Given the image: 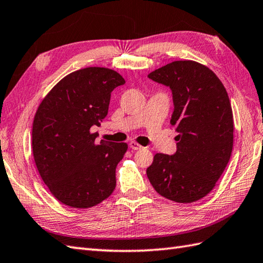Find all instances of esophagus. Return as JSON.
<instances>
[{
    "label": "esophagus",
    "mask_w": 263,
    "mask_h": 263,
    "mask_svg": "<svg viewBox=\"0 0 263 263\" xmlns=\"http://www.w3.org/2000/svg\"><path fill=\"white\" fill-rule=\"evenodd\" d=\"M130 148H131L132 150H141V149H143V146L140 145V144L137 143V142L131 141V142H130Z\"/></svg>",
    "instance_id": "obj_1"
}]
</instances>
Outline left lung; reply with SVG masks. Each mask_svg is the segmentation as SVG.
Instances as JSON below:
<instances>
[{"mask_svg": "<svg viewBox=\"0 0 263 263\" xmlns=\"http://www.w3.org/2000/svg\"><path fill=\"white\" fill-rule=\"evenodd\" d=\"M172 89L177 151L157 154L146 176L158 194L177 203L205 197L222 176L233 149V113L228 91L209 67L178 60L150 72Z\"/></svg>", "mask_w": 263, "mask_h": 263, "instance_id": "8db88e82", "label": "left lung"}]
</instances>
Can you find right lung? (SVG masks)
<instances>
[{
  "label": "right lung",
  "mask_w": 263,
  "mask_h": 263,
  "mask_svg": "<svg viewBox=\"0 0 263 263\" xmlns=\"http://www.w3.org/2000/svg\"><path fill=\"white\" fill-rule=\"evenodd\" d=\"M125 84L119 72L87 67L67 75L45 97L32 125L36 169L60 203L88 209L106 199L117 185L115 169L124 142L95 140L108 112L112 90Z\"/></svg>",
  "instance_id": "obj_1"
}]
</instances>
